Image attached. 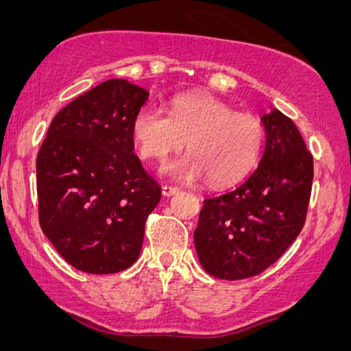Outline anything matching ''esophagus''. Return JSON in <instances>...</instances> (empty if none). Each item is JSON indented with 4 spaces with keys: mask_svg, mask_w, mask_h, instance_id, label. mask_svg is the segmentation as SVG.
<instances>
[{
    "mask_svg": "<svg viewBox=\"0 0 351 351\" xmlns=\"http://www.w3.org/2000/svg\"><path fill=\"white\" fill-rule=\"evenodd\" d=\"M161 191H162V195H165V196H172V195L179 193L180 189H177V186H172V185H162Z\"/></svg>",
    "mask_w": 351,
    "mask_h": 351,
    "instance_id": "obj_1",
    "label": "esophagus"
}]
</instances>
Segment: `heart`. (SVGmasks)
Segmentation results:
<instances>
[{
    "mask_svg": "<svg viewBox=\"0 0 351 351\" xmlns=\"http://www.w3.org/2000/svg\"><path fill=\"white\" fill-rule=\"evenodd\" d=\"M132 137L147 160L165 161L189 147V153L162 166L179 180L208 176L213 184H232L247 174L261 156L265 129L257 117L234 112L209 94H182L169 102V114L145 105L132 119Z\"/></svg>",
    "mask_w": 351,
    "mask_h": 351,
    "instance_id": "obj_1",
    "label": "heart"
}]
</instances>
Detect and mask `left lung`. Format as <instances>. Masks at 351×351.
Instances as JSON below:
<instances>
[{"mask_svg":"<svg viewBox=\"0 0 351 351\" xmlns=\"http://www.w3.org/2000/svg\"><path fill=\"white\" fill-rule=\"evenodd\" d=\"M265 150L241 184L204 199L193 238L199 263L220 280L256 276L295 241L305 223L313 156L291 118L262 117Z\"/></svg>","mask_w":351,"mask_h":351,"instance_id":"1","label":"left lung"}]
</instances>
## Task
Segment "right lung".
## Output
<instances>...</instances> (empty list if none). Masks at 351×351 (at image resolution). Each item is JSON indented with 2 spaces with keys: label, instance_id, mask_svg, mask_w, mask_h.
Instances as JSON below:
<instances>
[{
  "label": "right lung",
  "instance_id": "add662e5",
  "mask_svg": "<svg viewBox=\"0 0 351 351\" xmlns=\"http://www.w3.org/2000/svg\"><path fill=\"white\" fill-rule=\"evenodd\" d=\"M148 93L108 80L52 119L36 156L43 233L76 270L108 275L137 261L161 189L134 155L132 119Z\"/></svg>",
  "mask_w": 351,
  "mask_h": 351
}]
</instances>
